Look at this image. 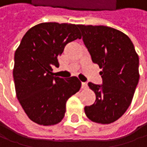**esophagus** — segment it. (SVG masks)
Wrapping results in <instances>:
<instances>
[{"label": "esophagus", "instance_id": "34e87169", "mask_svg": "<svg viewBox=\"0 0 147 147\" xmlns=\"http://www.w3.org/2000/svg\"><path fill=\"white\" fill-rule=\"evenodd\" d=\"M87 87V82H82V89H86Z\"/></svg>", "mask_w": 147, "mask_h": 147}]
</instances>
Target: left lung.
<instances>
[{
    "label": "left lung",
    "instance_id": "left-lung-1",
    "mask_svg": "<svg viewBox=\"0 0 147 147\" xmlns=\"http://www.w3.org/2000/svg\"><path fill=\"white\" fill-rule=\"evenodd\" d=\"M93 63L102 69V84L88 83L96 101L84 108L95 123L110 124L125 113L139 82V57L130 38L107 26L78 25Z\"/></svg>",
    "mask_w": 147,
    "mask_h": 147
}]
</instances>
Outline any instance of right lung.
<instances>
[{
	"label": "right lung",
	"mask_w": 147,
	"mask_h": 147,
	"mask_svg": "<svg viewBox=\"0 0 147 147\" xmlns=\"http://www.w3.org/2000/svg\"><path fill=\"white\" fill-rule=\"evenodd\" d=\"M78 25L43 22L22 38L14 56L17 98L28 118L41 125H54L65 116V103L82 86L76 76H54L58 56L65 45L81 38Z\"/></svg>",
	"instance_id": "obj_1"
}]
</instances>
